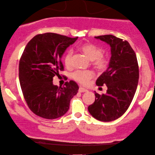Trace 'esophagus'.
Returning <instances> with one entry per match:
<instances>
[{
    "label": "esophagus",
    "instance_id": "obj_1",
    "mask_svg": "<svg viewBox=\"0 0 155 155\" xmlns=\"http://www.w3.org/2000/svg\"><path fill=\"white\" fill-rule=\"evenodd\" d=\"M78 91L81 92V93H83V92H86L87 89H86V88H83V87H80L79 89H78Z\"/></svg>",
    "mask_w": 155,
    "mask_h": 155
}]
</instances>
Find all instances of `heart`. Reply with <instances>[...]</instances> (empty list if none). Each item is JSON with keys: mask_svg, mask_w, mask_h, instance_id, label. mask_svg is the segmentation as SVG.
<instances>
[{"mask_svg": "<svg viewBox=\"0 0 155 155\" xmlns=\"http://www.w3.org/2000/svg\"><path fill=\"white\" fill-rule=\"evenodd\" d=\"M78 50L83 53L91 61V65L95 69L99 72L105 71L108 67L110 59L107 55H102L103 50L95 45L91 43H84L80 45ZM72 50H68L64 57V64L67 67H70L72 64ZM94 76V72L91 70H78L75 71L72 74V78L76 82L81 85H86L90 80Z\"/></svg>", "mask_w": 155, "mask_h": 155, "instance_id": "obj_1", "label": "heart"}]
</instances>
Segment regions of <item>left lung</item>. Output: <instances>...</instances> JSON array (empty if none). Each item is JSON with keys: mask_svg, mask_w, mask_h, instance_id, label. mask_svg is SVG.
<instances>
[{"mask_svg": "<svg viewBox=\"0 0 155 155\" xmlns=\"http://www.w3.org/2000/svg\"><path fill=\"white\" fill-rule=\"evenodd\" d=\"M95 38L110 45L111 58L107 70L96 81L98 86L106 85L107 93L95 92L94 102L88 110L99 121H111L121 117L133 101L139 79L138 60L127 41L113 35Z\"/></svg>", "mask_w": 155, "mask_h": 155, "instance_id": "1", "label": "left lung"}]
</instances>
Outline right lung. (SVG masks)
<instances>
[{
  "label": "right lung",
  "mask_w": 155,
  "mask_h": 155,
  "mask_svg": "<svg viewBox=\"0 0 155 155\" xmlns=\"http://www.w3.org/2000/svg\"><path fill=\"white\" fill-rule=\"evenodd\" d=\"M78 37L55 33L37 34L26 45L19 63V78L24 98L30 110L41 118L61 117L69 108L70 100L78 91L74 81L63 87L54 86L53 78L64 71L62 55Z\"/></svg>",
  "instance_id": "add662e5"
}]
</instances>
